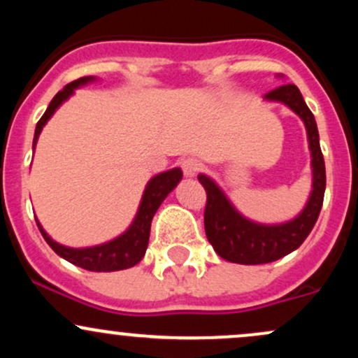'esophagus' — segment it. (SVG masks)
<instances>
[{
    "label": "esophagus",
    "mask_w": 358,
    "mask_h": 358,
    "mask_svg": "<svg viewBox=\"0 0 358 358\" xmlns=\"http://www.w3.org/2000/svg\"><path fill=\"white\" fill-rule=\"evenodd\" d=\"M182 170H183L185 176L192 178V176H195L200 170H202V163L195 158H187L182 162Z\"/></svg>",
    "instance_id": "esophagus-1"
}]
</instances>
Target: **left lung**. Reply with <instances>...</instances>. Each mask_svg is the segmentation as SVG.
<instances>
[{"mask_svg": "<svg viewBox=\"0 0 358 358\" xmlns=\"http://www.w3.org/2000/svg\"><path fill=\"white\" fill-rule=\"evenodd\" d=\"M282 79V76H278ZM264 101L285 104L301 119L306 127L311 156V192L305 207L293 219L279 224H261L236 208L219 183L200 173L199 182L207 192L205 234L213 250L222 259L236 264H268L296 250L310 236L323 205L327 175L320 148V134L313 113L308 109L296 85L282 84L266 94Z\"/></svg>", "mask_w": 358, "mask_h": 358, "instance_id": "left-lung-1", "label": "left lung"}]
</instances>
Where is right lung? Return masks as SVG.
Masks as SVG:
<instances>
[{
  "mask_svg": "<svg viewBox=\"0 0 358 358\" xmlns=\"http://www.w3.org/2000/svg\"><path fill=\"white\" fill-rule=\"evenodd\" d=\"M96 80L99 79L94 76L82 77V79H77L71 82L69 85H65V87L53 97L50 104H48L47 110H45V114L40 117V121L36 122L34 136V153L43 126L50 121V117L57 113V109H59L65 101L71 99L73 94H76V89L84 87V85L92 84V82ZM182 178L183 173L180 168H173V170H168L163 171V173L151 176L150 182L146 183L145 192H143L136 215H134L129 227H127L121 236L114 237V239H110L108 242H102V244L90 245V248H69V245L59 244L57 241H53L52 237L45 232V229L42 227L38 219H36V225H38L40 232H42L47 244L50 245L60 257L72 262V264L79 266L82 269L94 271V273H113V271L133 268V266H136L138 262L145 257L148 241H150L151 220H153L156 210H158L159 205L163 203V200L166 199L168 193L173 192L176 185L182 182Z\"/></svg>",
  "mask_w": 358,
  "mask_h": 358,
  "instance_id": "right-lung-1",
  "label": "right lung"
}]
</instances>
